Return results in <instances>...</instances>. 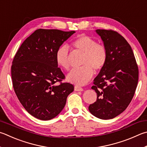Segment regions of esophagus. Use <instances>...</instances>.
I'll list each match as a JSON object with an SVG mask.
<instances>
[{
  "mask_svg": "<svg viewBox=\"0 0 147 147\" xmlns=\"http://www.w3.org/2000/svg\"><path fill=\"white\" fill-rule=\"evenodd\" d=\"M83 88L79 87V86H74V90L75 91H83Z\"/></svg>",
  "mask_w": 147,
  "mask_h": 147,
  "instance_id": "obj_1",
  "label": "esophagus"
}]
</instances>
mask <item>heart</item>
<instances>
[{
	"label": "heart",
	"instance_id": "obj_1",
	"mask_svg": "<svg viewBox=\"0 0 147 147\" xmlns=\"http://www.w3.org/2000/svg\"><path fill=\"white\" fill-rule=\"evenodd\" d=\"M73 48L84 53L81 67L74 68L68 74L67 80L77 85L86 84L93 75V69L100 71L105 65L107 59V51L105 46L97 44L94 39L85 35L77 37L71 42ZM69 51L66 46H60L55 54L57 65L64 70L70 66L69 60Z\"/></svg>",
	"mask_w": 147,
	"mask_h": 147
}]
</instances>
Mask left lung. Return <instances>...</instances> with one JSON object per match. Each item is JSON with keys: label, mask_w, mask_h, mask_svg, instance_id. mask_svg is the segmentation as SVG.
<instances>
[{"label": "left lung", "mask_w": 147, "mask_h": 147, "mask_svg": "<svg viewBox=\"0 0 147 147\" xmlns=\"http://www.w3.org/2000/svg\"><path fill=\"white\" fill-rule=\"evenodd\" d=\"M107 51L105 65L94 80L91 87L97 100L90 104L92 115L102 119L115 118L129 106L136 89L138 67L127 41L118 32L96 29Z\"/></svg>", "instance_id": "1"}]
</instances>
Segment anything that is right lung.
I'll return each mask as SVG.
<instances>
[{"instance_id": "obj_1", "label": "right lung", "mask_w": 147, "mask_h": 147, "mask_svg": "<svg viewBox=\"0 0 147 147\" xmlns=\"http://www.w3.org/2000/svg\"><path fill=\"white\" fill-rule=\"evenodd\" d=\"M74 33L37 29L24 41L13 58V89L22 106L34 118L41 120L55 118L74 90L73 85L61 83L65 76L58 67L55 54ZM57 82L61 84L56 85Z\"/></svg>"}]
</instances>
